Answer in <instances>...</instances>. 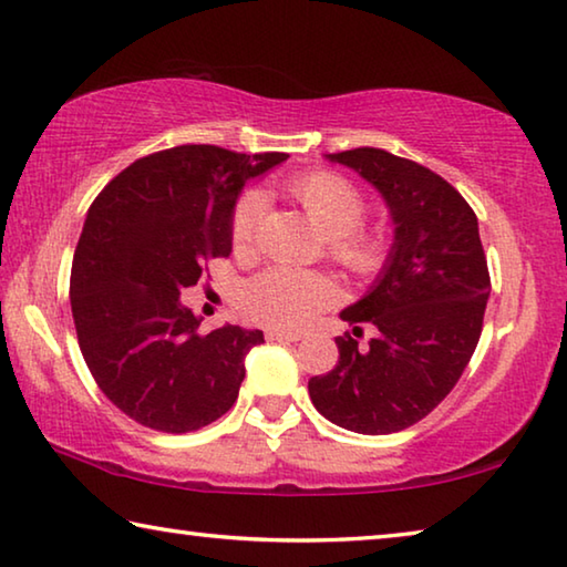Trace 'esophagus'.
I'll list each match as a JSON object with an SVG mask.
<instances>
[{"instance_id": "obj_1", "label": "esophagus", "mask_w": 567, "mask_h": 567, "mask_svg": "<svg viewBox=\"0 0 567 567\" xmlns=\"http://www.w3.org/2000/svg\"><path fill=\"white\" fill-rule=\"evenodd\" d=\"M302 334L300 332H285V330H267V340L270 342H297Z\"/></svg>"}]
</instances>
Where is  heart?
I'll list each match as a JSON object with an SVG mask.
<instances>
[{"label":"heart","mask_w":567,"mask_h":567,"mask_svg":"<svg viewBox=\"0 0 567 567\" xmlns=\"http://www.w3.org/2000/svg\"><path fill=\"white\" fill-rule=\"evenodd\" d=\"M287 192L305 209L310 223L330 239V252L344 270L370 275L385 260V243L375 233L360 229L368 205L358 187L334 172H307L287 182ZM265 199L260 192H245L233 215L235 249L252 245L262 219ZM338 300V287L330 277L302 272L292 267H270L243 290V312L249 320L270 328H302L315 315Z\"/></svg>","instance_id":"heart-1"}]
</instances>
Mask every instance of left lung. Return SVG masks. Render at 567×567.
I'll return each mask as SVG.
<instances>
[{"label":"left lung","mask_w":567,"mask_h":567,"mask_svg":"<svg viewBox=\"0 0 567 567\" xmlns=\"http://www.w3.org/2000/svg\"><path fill=\"white\" fill-rule=\"evenodd\" d=\"M380 192L392 245L375 282L340 312L370 348L334 338L340 360L310 380L322 417L362 435L400 433L433 412L477 348L491 275L477 217L460 192L417 162L358 147L324 155Z\"/></svg>","instance_id":"8db88e82"}]
</instances>
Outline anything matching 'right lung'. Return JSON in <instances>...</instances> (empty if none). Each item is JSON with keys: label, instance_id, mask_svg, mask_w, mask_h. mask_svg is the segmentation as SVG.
<instances>
[{"label": "right lung", "instance_id": "add662e5", "mask_svg": "<svg viewBox=\"0 0 567 567\" xmlns=\"http://www.w3.org/2000/svg\"><path fill=\"white\" fill-rule=\"evenodd\" d=\"M287 157L172 147L132 162L92 203L72 260V318L92 378L124 415L192 433L235 405L247 352L265 334L239 324L203 332L179 295L207 260L233 252L247 179Z\"/></svg>", "mask_w": 567, "mask_h": 567}]
</instances>
